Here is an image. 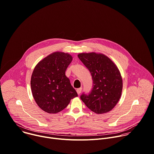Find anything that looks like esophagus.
<instances>
[{
  "instance_id": "34e87169",
  "label": "esophagus",
  "mask_w": 154,
  "mask_h": 154,
  "mask_svg": "<svg viewBox=\"0 0 154 154\" xmlns=\"http://www.w3.org/2000/svg\"><path fill=\"white\" fill-rule=\"evenodd\" d=\"M81 90H82V88H77L76 89V92L78 94H79L81 92Z\"/></svg>"
}]
</instances>
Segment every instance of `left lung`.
Here are the masks:
<instances>
[{"mask_svg": "<svg viewBox=\"0 0 154 154\" xmlns=\"http://www.w3.org/2000/svg\"><path fill=\"white\" fill-rule=\"evenodd\" d=\"M78 58L91 73L93 88L81 99L96 114L110 111L119 102L122 91V78L116 65L102 54L81 53Z\"/></svg>", "mask_w": 154, "mask_h": 154, "instance_id": "obj_1", "label": "left lung"}]
</instances>
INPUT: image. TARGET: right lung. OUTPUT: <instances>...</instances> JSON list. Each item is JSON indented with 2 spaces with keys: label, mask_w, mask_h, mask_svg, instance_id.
Masks as SVG:
<instances>
[{
  "label": "right lung",
  "mask_w": 154,
  "mask_h": 154,
  "mask_svg": "<svg viewBox=\"0 0 154 154\" xmlns=\"http://www.w3.org/2000/svg\"><path fill=\"white\" fill-rule=\"evenodd\" d=\"M72 57L61 52H54L35 67L31 79L32 96L44 111L55 114L64 109L70 100L78 96L66 76Z\"/></svg>",
  "instance_id": "1"
}]
</instances>
